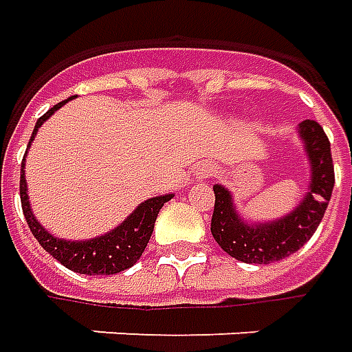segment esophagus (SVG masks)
I'll list each match as a JSON object with an SVG mask.
<instances>
[{
  "mask_svg": "<svg viewBox=\"0 0 352 352\" xmlns=\"http://www.w3.org/2000/svg\"><path fill=\"white\" fill-rule=\"evenodd\" d=\"M211 170H213V168H211L209 164H204V166L199 168V172H197V176H199V178H207V176H211Z\"/></svg>",
  "mask_w": 352,
  "mask_h": 352,
  "instance_id": "34e87169",
  "label": "esophagus"
}]
</instances>
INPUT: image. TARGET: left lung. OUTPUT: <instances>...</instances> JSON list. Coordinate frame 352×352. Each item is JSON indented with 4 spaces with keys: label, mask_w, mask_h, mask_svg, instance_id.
<instances>
[{
    "label": "left lung",
    "mask_w": 352,
    "mask_h": 352,
    "mask_svg": "<svg viewBox=\"0 0 352 352\" xmlns=\"http://www.w3.org/2000/svg\"><path fill=\"white\" fill-rule=\"evenodd\" d=\"M298 131L306 143L308 159L312 164V184L302 204L291 214L271 225H246L234 211L230 193L223 186L213 188L211 232L217 244L238 261L259 265L280 261L298 252L312 238L324 219L336 184L331 145L324 127L314 120H304Z\"/></svg>",
    "instance_id": "1"
}]
</instances>
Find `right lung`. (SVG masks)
Instances as JSON below:
<instances>
[{"instance_id":"1","label":"right lung","mask_w":352,"mask_h":352,"mask_svg":"<svg viewBox=\"0 0 352 352\" xmlns=\"http://www.w3.org/2000/svg\"><path fill=\"white\" fill-rule=\"evenodd\" d=\"M72 98L73 96H69L67 100H61L56 106H52L46 114L40 116L30 141L34 139L38 127L48 120L50 116L65 102H69ZM30 141H28V145H30ZM23 168H25V159L21 164V190L19 192H21V205H23V213H25L30 232L34 234V238L40 242V246L44 248L52 258L58 259L67 270L82 273V275H114V273L131 267L147 248L148 238H151L153 228H155L157 214L162 209V205L172 199L170 193L147 199L145 204L139 205L122 225L104 236L93 238L87 242H67V240L52 236L34 219V214L30 211V205H28L27 182H25Z\"/></svg>"}]
</instances>
